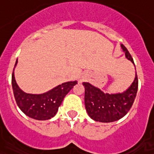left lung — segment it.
<instances>
[{
  "mask_svg": "<svg viewBox=\"0 0 154 154\" xmlns=\"http://www.w3.org/2000/svg\"><path fill=\"white\" fill-rule=\"evenodd\" d=\"M121 47L126 59L134 63L127 49L122 44ZM83 86H85V106L91 118L100 122H112L123 118L131 108L138 90L137 74L131 86L122 93H103L88 82H83Z\"/></svg>",
  "mask_w": 154,
  "mask_h": 154,
  "instance_id": "1",
  "label": "left lung"
}]
</instances>
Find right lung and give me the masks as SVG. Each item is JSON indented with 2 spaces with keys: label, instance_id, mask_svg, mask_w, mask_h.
I'll list each match as a JSON object with an SVG mask.
<instances>
[{
  "label": "right lung",
  "instance_id": "obj_1",
  "mask_svg": "<svg viewBox=\"0 0 154 154\" xmlns=\"http://www.w3.org/2000/svg\"><path fill=\"white\" fill-rule=\"evenodd\" d=\"M17 63L18 60L14 68ZM77 84V81L68 82L43 94H28L19 88L14 71L12 73V88L17 104L23 113L36 120H48L54 117L63 98Z\"/></svg>",
  "mask_w": 154,
  "mask_h": 154
}]
</instances>
